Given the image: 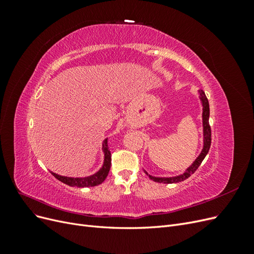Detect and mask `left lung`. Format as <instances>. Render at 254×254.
Here are the masks:
<instances>
[{
    "mask_svg": "<svg viewBox=\"0 0 254 254\" xmlns=\"http://www.w3.org/2000/svg\"><path fill=\"white\" fill-rule=\"evenodd\" d=\"M199 93H200V99L202 102V107H203V112H202V121H203V136H204V142H203V149L201 151L200 155H199V157L195 160V162L191 164L187 172L180 175V176H177V177H172V178H158V177H152V176H149L147 173L149 178L155 181V182H159V183H177V182H180V181H183L188 179L189 177H190L191 175H193L196 171L197 168L200 166L201 162L203 161V159L205 158L206 153L209 152L210 150V147H211V126L209 124V117H210V107H209V101H207V98L204 94L203 90H200L199 91Z\"/></svg>",
    "mask_w": 254,
    "mask_h": 254,
    "instance_id": "obj_1",
    "label": "left lung"
}]
</instances>
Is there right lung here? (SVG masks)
Instances as JSON below:
<instances>
[{
	"label": "right lung",
	"instance_id": "1",
	"mask_svg": "<svg viewBox=\"0 0 254 254\" xmlns=\"http://www.w3.org/2000/svg\"><path fill=\"white\" fill-rule=\"evenodd\" d=\"M103 150L105 152V161L103 167L99 170L96 174L92 175L90 177H84V178H71V177H64L59 176L55 173H52V175L55 177L59 181L64 182L70 187H77V188H89V187H96L98 184L104 182L109 174L110 166H111V152L109 150L108 140H105L103 143Z\"/></svg>",
	"mask_w": 254,
	"mask_h": 254
}]
</instances>
